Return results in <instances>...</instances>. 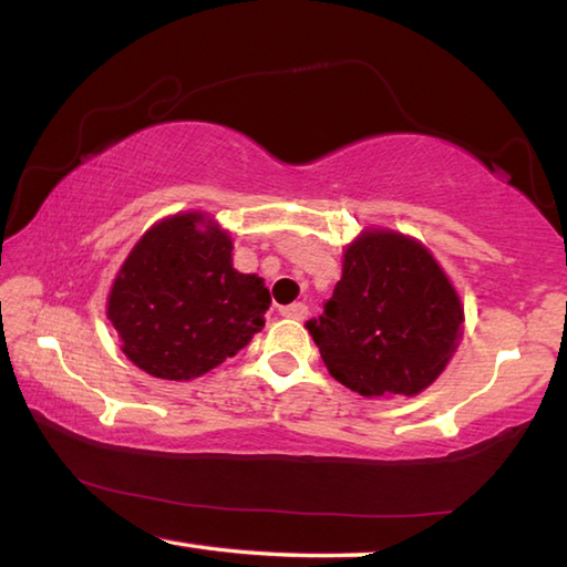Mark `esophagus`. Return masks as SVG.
Here are the masks:
<instances>
[{
	"instance_id": "1",
	"label": "esophagus",
	"mask_w": 567,
	"mask_h": 567,
	"mask_svg": "<svg viewBox=\"0 0 567 567\" xmlns=\"http://www.w3.org/2000/svg\"><path fill=\"white\" fill-rule=\"evenodd\" d=\"M280 315L287 317V319H307V315H310V310H307L305 302H292V305L280 307Z\"/></svg>"
}]
</instances>
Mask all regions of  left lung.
<instances>
[{
    "label": "left lung",
    "instance_id": "1",
    "mask_svg": "<svg viewBox=\"0 0 567 567\" xmlns=\"http://www.w3.org/2000/svg\"><path fill=\"white\" fill-rule=\"evenodd\" d=\"M305 327L339 384L367 399L416 396L454 357L463 305L426 245L367 228L342 252L324 315Z\"/></svg>",
    "mask_w": 567,
    "mask_h": 567
}]
</instances>
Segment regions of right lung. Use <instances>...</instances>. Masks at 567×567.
Masks as SVG:
<instances>
[{"instance_id": "obj_1", "label": "right lung", "mask_w": 567, "mask_h": 567, "mask_svg": "<svg viewBox=\"0 0 567 567\" xmlns=\"http://www.w3.org/2000/svg\"><path fill=\"white\" fill-rule=\"evenodd\" d=\"M267 310L265 280L235 270L230 233L200 210L151 225L106 300L121 352L168 382H190L238 354Z\"/></svg>"}]
</instances>
